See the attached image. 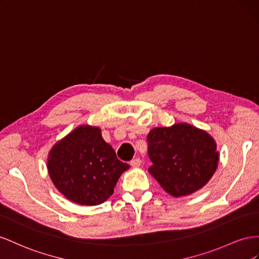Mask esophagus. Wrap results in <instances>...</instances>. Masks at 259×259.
<instances>
[{"label": "esophagus", "instance_id": "esophagus-1", "mask_svg": "<svg viewBox=\"0 0 259 259\" xmlns=\"http://www.w3.org/2000/svg\"><path fill=\"white\" fill-rule=\"evenodd\" d=\"M130 165L134 167V168H139L140 166H141V159L140 158H136V159H132L130 161Z\"/></svg>", "mask_w": 259, "mask_h": 259}]
</instances>
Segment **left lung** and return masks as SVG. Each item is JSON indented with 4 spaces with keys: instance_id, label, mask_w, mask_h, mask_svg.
Wrapping results in <instances>:
<instances>
[{
    "instance_id": "1",
    "label": "left lung",
    "mask_w": 259,
    "mask_h": 259,
    "mask_svg": "<svg viewBox=\"0 0 259 259\" xmlns=\"http://www.w3.org/2000/svg\"><path fill=\"white\" fill-rule=\"evenodd\" d=\"M149 172L168 194L190 195L208 183L219 162L213 138L187 122L153 128L147 135Z\"/></svg>"
}]
</instances>
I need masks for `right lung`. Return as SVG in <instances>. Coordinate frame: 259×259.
Masks as SVG:
<instances>
[{
	"mask_svg": "<svg viewBox=\"0 0 259 259\" xmlns=\"http://www.w3.org/2000/svg\"><path fill=\"white\" fill-rule=\"evenodd\" d=\"M101 128L81 124L57 141L48 156L55 188L70 202L84 206L104 203L130 166L117 158L102 138Z\"/></svg>",
	"mask_w": 259,
	"mask_h": 259,
	"instance_id": "obj_1",
	"label": "right lung"
}]
</instances>
